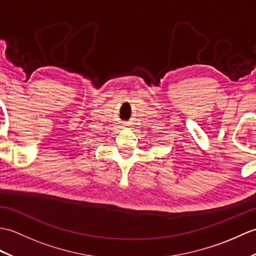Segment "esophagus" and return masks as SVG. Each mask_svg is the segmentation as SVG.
<instances>
[{"instance_id": "1", "label": "esophagus", "mask_w": 256, "mask_h": 256, "mask_svg": "<svg viewBox=\"0 0 256 256\" xmlns=\"http://www.w3.org/2000/svg\"><path fill=\"white\" fill-rule=\"evenodd\" d=\"M124 125H128V124H124Z\"/></svg>"}]
</instances>
